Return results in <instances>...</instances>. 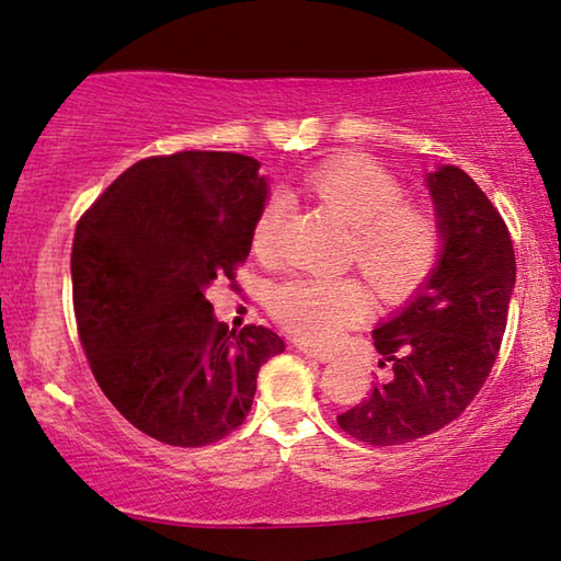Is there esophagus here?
<instances>
[{
	"label": "esophagus",
	"instance_id": "34e87169",
	"mask_svg": "<svg viewBox=\"0 0 561 561\" xmlns=\"http://www.w3.org/2000/svg\"><path fill=\"white\" fill-rule=\"evenodd\" d=\"M300 351H304L308 358H316L318 364H329V360H333V353H329V351H318V348H310V346H300Z\"/></svg>",
	"mask_w": 561,
	"mask_h": 561
}]
</instances>
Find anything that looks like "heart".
I'll list each match as a JSON object with an SVG mask.
<instances>
[{
	"label": "heart",
	"mask_w": 561,
	"mask_h": 561,
	"mask_svg": "<svg viewBox=\"0 0 561 561\" xmlns=\"http://www.w3.org/2000/svg\"><path fill=\"white\" fill-rule=\"evenodd\" d=\"M306 187L351 226L346 261L358 265L378 296L401 300L424 286L444 255L438 215L421 203L403 201L401 180L374 160L341 158L323 162L306 178ZM286 220V201L273 193L261 205L251 243L257 257H275ZM268 308L283 329L308 343H331L368 310L360 280L304 275L275 286Z\"/></svg>",
	"instance_id": "b5f03b06"
}]
</instances>
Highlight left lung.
Here are the masks:
<instances>
[{
	"mask_svg": "<svg viewBox=\"0 0 561 561\" xmlns=\"http://www.w3.org/2000/svg\"><path fill=\"white\" fill-rule=\"evenodd\" d=\"M444 228V255L416 298L374 331L386 381L339 426L370 446H396L451 424L491 374L516 280L510 228L467 172L426 178Z\"/></svg>",
	"mask_w": 561,
	"mask_h": 561,
	"instance_id": "obj_1",
	"label": "left lung"
}]
</instances>
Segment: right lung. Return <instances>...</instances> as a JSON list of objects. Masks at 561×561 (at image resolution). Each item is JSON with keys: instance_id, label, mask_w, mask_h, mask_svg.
I'll return each mask as SVG.
<instances>
[{"instance_id": "add662e5", "label": "right lung", "mask_w": 561, "mask_h": 561, "mask_svg": "<svg viewBox=\"0 0 561 561\" xmlns=\"http://www.w3.org/2000/svg\"><path fill=\"white\" fill-rule=\"evenodd\" d=\"M261 162L185 150L127 168L72 243V304L94 381L142 434L208 446L243 424L257 370L286 351L265 325L230 331L205 290L251 253L268 195Z\"/></svg>"}]
</instances>
